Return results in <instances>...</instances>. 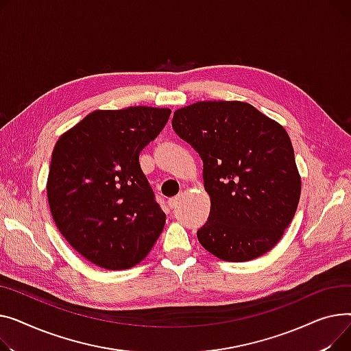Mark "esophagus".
Wrapping results in <instances>:
<instances>
[{
	"instance_id": "1",
	"label": "esophagus",
	"mask_w": 351,
	"mask_h": 351,
	"mask_svg": "<svg viewBox=\"0 0 351 351\" xmlns=\"http://www.w3.org/2000/svg\"><path fill=\"white\" fill-rule=\"evenodd\" d=\"M178 201H180V195H177V197H173V198H170L169 199V207L173 210L176 205L178 204Z\"/></svg>"
}]
</instances>
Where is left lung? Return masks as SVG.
Returning <instances> with one entry per match:
<instances>
[{"mask_svg": "<svg viewBox=\"0 0 351 351\" xmlns=\"http://www.w3.org/2000/svg\"><path fill=\"white\" fill-rule=\"evenodd\" d=\"M173 129L199 154L211 197L197 237L219 259L262 256L295 217L300 177L292 141L275 120L245 101H198L174 112Z\"/></svg>", "mask_w": 351, "mask_h": 351, "instance_id": "obj_1", "label": "left lung"}]
</instances>
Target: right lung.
Returning <instances> with one entry per match:
<instances>
[{
  "label": "right lung",
  "mask_w": 351,
  "mask_h": 351,
  "mask_svg": "<svg viewBox=\"0 0 351 351\" xmlns=\"http://www.w3.org/2000/svg\"><path fill=\"white\" fill-rule=\"evenodd\" d=\"M171 110L136 106L95 110L55 144L48 201L60 234L82 256L110 271L147 256L166 223L140 152Z\"/></svg>",
  "instance_id": "1"
}]
</instances>
